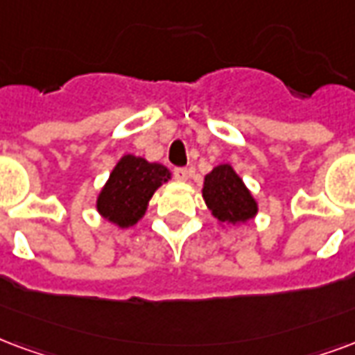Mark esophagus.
Wrapping results in <instances>:
<instances>
[{"label":"esophagus","instance_id":"obj_1","mask_svg":"<svg viewBox=\"0 0 355 355\" xmlns=\"http://www.w3.org/2000/svg\"><path fill=\"white\" fill-rule=\"evenodd\" d=\"M173 175H175V178H177L178 182H186L188 177H190V171L184 169V167H177V169L173 171Z\"/></svg>","mask_w":355,"mask_h":355}]
</instances>
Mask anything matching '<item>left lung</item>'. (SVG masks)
I'll use <instances>...</instances> for the list:
<instances>
[{"label": "left lung", "instance_id": "left-lung-1", "mask_svg": "<svg viewBox=\"0 0 355 355\" xmlns=\"http://www.w3.org/2000/svg\"><path fill=\"white\" fill-rule=\"evenodd\" d=\"M201 193L207 209L222 227L246 224L258 216V201L233 165L220 164L205 175Z\"/></svg>", "mask_w": 355, "mask_h": 355}]
</instances>
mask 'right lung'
Here are the masks:
<instances>
[{
	"mask_svg": "<svg viewBox=\"0 0 355 355\" xmlns=\"http://www.w3.org/2000/svg\"><path fill=\"white\" fill-rule=\"evenodd\" d=\"M167 180L171 171L165 165L124 154L97 193L96 211L120 230L133 227L144 216L152 196Z\"/></svg>",
	"mask_w": 355,
	"mask_h": 355,
	"instance_id": "right-lung-1",
	"label": "right lung"
}]
</instances>
